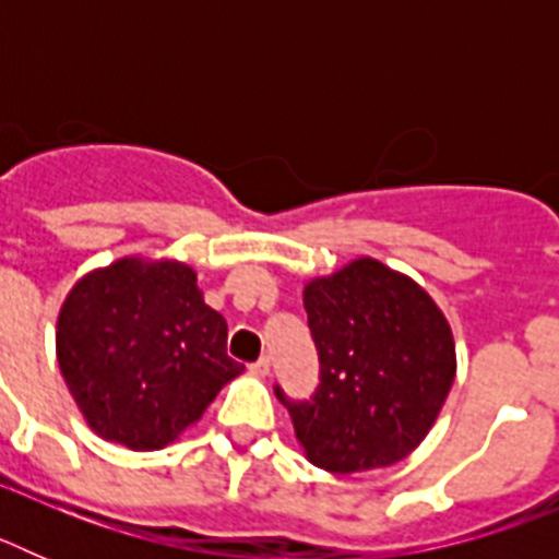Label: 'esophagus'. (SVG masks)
<instances>
[{"label":"esophagus","instance_id":"1","mask_svg":"<svg viewBox=\"0 0 559 559\" xmlns=\"http://www.w3.org/2000/svg\"><path fill=\"white\" fill-rule=\"evenodd\" d=\"M251 374H257V378H265V374L271 372V360L269 358H260V360H254V364H251Z\"/></svg>","mask_w":559,"mask_h":559}]
</instances>
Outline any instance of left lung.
I'll return each mask as SVG.
<instances>
[{
  "label": "left lung",
  "mask_w": 559,
  "mask_h": 559,
  "mask_svg": "<svg viewBox=\"0 0 559 559\" xmlns=\"http://www.w3.org/2000/svg\"><path fill=\"white\" fill-rule=\"evenodd\" d=\"M322 386L288 408L305 456L330 473L406 459L428 437L456 378L445 313L408 274L355 257L302 290Z\"/></svg>",
  "instance_id": "left-lung-1"
}]
</instances>
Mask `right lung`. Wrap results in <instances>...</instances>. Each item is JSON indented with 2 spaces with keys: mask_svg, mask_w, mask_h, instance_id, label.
Listing matches in <instances>:
<instances>
[{
  "mask_svg": "<svg viewBox=\"0 0 559 559\" xmlns=\"http://www.w3.org/2000/svg\"><path fill=\"white\" fill-rule=\"evenodd\" d=\"M56 355L86 426L131 451H162L243 372L199 274L167 257H120L63 299Z\"/></svg>",
  "mask_w": 559,
  "mask_h": 559,
  "instance_id": "right-lung-1",
  "label": "right lung"
}]
</instances>
